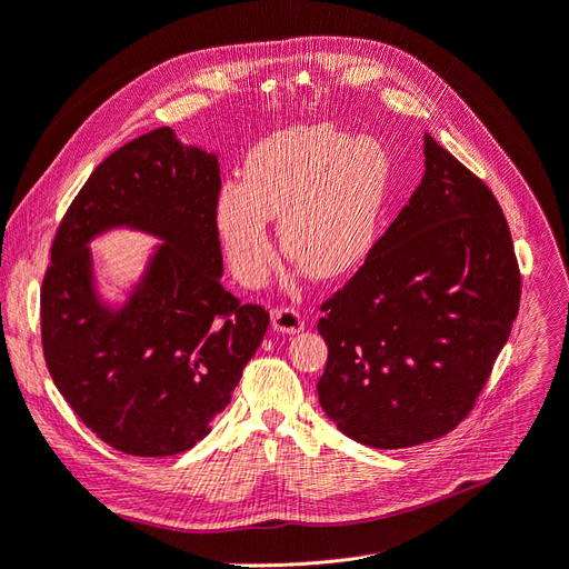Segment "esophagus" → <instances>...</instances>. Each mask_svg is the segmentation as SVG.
Listing matches in <instances>:
<instances>
[{
  "instance_id": "34e87169",
  "label": "esophagus",
  "mask_w": 569,
  "mask_h": 569,
  "mask_svg": "<svg viewBox=\"0 0 569 569\" xmlns=\"http://www.w3.org/2000/svg\"><path fill=\"white\" fill-rule=\"evenodd\" d=\"M271 328L277 332H286V335H296L305 328L302 323V317L290 307H283V309H273L271 311Z\"/></svg>"
}]
</instances>
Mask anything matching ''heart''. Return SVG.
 Segmentation results:
<instances>
[{"label":"heart","instance_id":"obj_1","mask_svg":"<svg viewBox=\"0 0 569 569\" xmlns=\"http://www.w3.org/2000/svg\"><path fill=\"white\" fill-rule=\"evenodd\" d=\"M389 159L382 144L328 123L290 126L248 152L241 184L216 199V229L234 277L260 286L273 262L269 220L279 246L307 277L342 279L359 267L385 213Z\"/></svg>","mask_w":569,"mask_h":569}]
</instances>
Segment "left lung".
<instances>
[{
  "mask_svg": "<svg viewBox=\"0 0 569 569\" xmlns=\"http://www.w3.org/2000/svg\"><path fill=\"white\" fill-rule=\"evenodd\" d=\"M518 302V262L497 199L425 133L422 182L321 307V408L368 448L446 436L488 382Z\"/></svg>",
  "mask_w": 569,
  "mask_h": 569,
  "instance_id": "1",
  "label": "left lung"
}]
</instances>
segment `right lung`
Masks as SVG:
<instances>
[{"instance_id":"obj_1","label":"right lung","mask_w":569,"mask_h":569,"mask_svg":"<svg viewBox=\"0 0 569 569\" xmlns=\"http://www.w3.org/2000/svg\"><path fill=\"white\" fill-rule=\"evenodd\" d=\"M218 154L154 129L79 189L41 288L53 385L100 440L136 457L197 446L258 351L269 313L222 288ZM133 228L161 240L117 301L101 296L91 240Z\"/></svg>"}]
</instances>
